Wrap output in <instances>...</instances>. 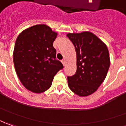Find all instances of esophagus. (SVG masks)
Returning <instances> with one entry per match:
<instances>
[{
	"instance_id": "1",
	"label": "esophagus",
	"mask_w": 126,
	"mask_h": 126,
	"mask_svg": "<svg viewBox=\"0 0 126 126\" xmlns=\"http://www.w3.org/2000/svg\"><path fill=\"white\" fill-rule=\"evenodd\" d=\"M62 63H63V66H65V64H66V61H65V60H63V61H62Z\"/></svg>"
}]
</instances>
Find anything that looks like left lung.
Masks as SVG:
<instances>
[{
    "label": "left lung",
    "instance_id": "8db88e82",
    "mask_svg": "<svg viewBox=\"0 0 126 126\" xmlns=\"http://www.w3.org/2000/svg\"><path fill=\"white\" fill-rule=\"evenodd\" d=\"M77 52V72L67 77L68 86L80 96L92 94L106 79L110 67L106 45L90 32L67 34Z\"/></svg>",
    "mask_w": 126,
    "mask_h": 126
}]
</instances>
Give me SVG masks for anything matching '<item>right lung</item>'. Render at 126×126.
Returning a JSON list of instances; mask_svg holds the SVG:
<instances>
[{"instance_id": "add662e5", "label": "right lung", "mask_w": 126, "mask_h": 126, "mask_svg": "<svg viewBox=\"0 0 126 126\" xmlns=\"http://www.w3.org/2000/svg\"><path fill=\"white\" fill-rule=\"evenodd\" d=\"M57 33L46 25L27 28L16 38L13 59L17 76L25 88L34 93L46 91L63 65L56 60L53 43Z\"/></svg>"}]
</instances>
